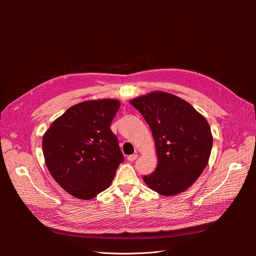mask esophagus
<instances>
[{"label": "esophagus", "mask_w": 256, "mask_h": 256, "mask_svg": "<svg viewBox=\"0 0 256 256\" xmlns=\"http://www.w3.org/2000/svg\"><path fill=\"white\" fill-rule=\"evenodd\" d=\"M137 158H138V154H130L128 156V160H130V162H134V160H135Z\"/></svg>", "instance_id": "34e87169"}]
</instances>
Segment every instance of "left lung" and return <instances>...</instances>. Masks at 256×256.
<instances>
[{"mask_svg":"<svg viewBox=\"0 0 256 256\" xmlns=\"http://www.w3.org/2000/svg\"><path fill=\"white\" fill-rule=\"evenodd\" d=\"M130 102L148 124L158 156L156 171L143 176L144 182L164 196L182 193L208 163L212 136L206 119L184 100L163 91Z\"/></svg>","mask_w":256,"mask_h":256,"instance_id":"8db88e82","label":"left lung"}]
</instances>
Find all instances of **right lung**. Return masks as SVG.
<instances>
[{"instance_id":"obj_1","label":"right lung","mask_w":256,"mask_h":256,"mask_svg":"<svg viewBox=\"0 0 256 256\" xmlns=\"http://www.w3.org/2000/svg\"><path fill=\"white\" fill-rule=\"evenodd\" d=\"M120 106L112 98L92 100L68 108L42 138L46 165L72 196L89 200L109 186L124 162L110 126Z\"/></svg>"}]
</instances>
